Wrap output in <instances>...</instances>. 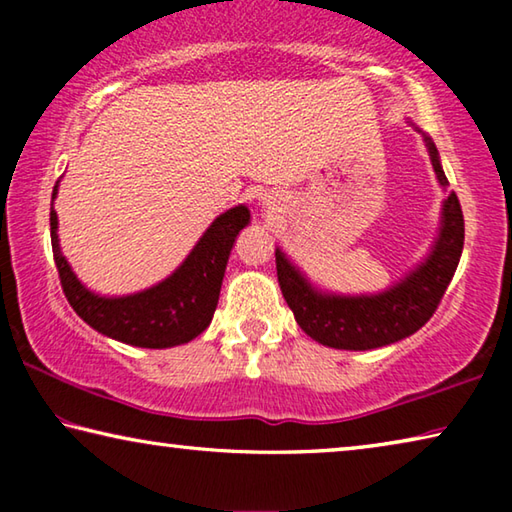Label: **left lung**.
I'll return each instance as SVG.
<instances>
[{
    "mask_svg": "<svg viewBox=\"0 0 512 512\" xmlns=\"http://www.w3.org/2000/svg\"><path fill=\"white\" fill-rule=\"evenodd\" d=\"M418 133H422L420 128ZM422 137L438 183L447 192L449 183L436 144L429 135L422 133ZM463 241L461 203L454 192H449L427 257L388 289L359 296L320 289L282 248H275L277 282L296 323L311 339L336 350H375L415 334L433 316L461 262Z\"/></svg>",
    "mask_w": 512,
    "mask_h": 512,
    "instance_id": "8db88e82",
    "label": "left lung"
}]
</instances>
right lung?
Returning <instances> with one entry per match:
<instances>
[{"instance_id": "add662e5", "label": "right lung", "mask_w": 512, "mask_h": 512, "mask_svg": "<svg viewBox=\"0 0 512 512\" xmlns=\"http://www.w3.org/2000/svg\"><path fill=\"white\" fill-rule=\"evenodd\" d=\"M56 194L58 183L51 198ZM248 223L250 210L246 205L230 207L216 216L185 262L162 282L128 296H101L85 287L72 271L60 250L58 214L54 207L49 212L51 248L69 305L108 339L151 350L194 341L212 323L230 250Z\"/></svg>"}]
</instances>
